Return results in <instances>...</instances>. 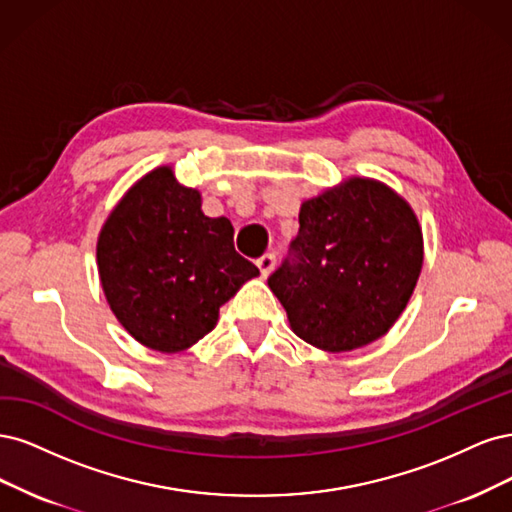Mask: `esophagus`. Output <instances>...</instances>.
<instances>
[{"label": "esophagus", "instance_id": "obj_1", "mask_svg": "<svg viewBox=\"0 0 512 512\" xmlns=\"http://www.w3.org/2000/svg\"><path fill=\"white\" fill-rule=\"evenodd\" d=\"M274 266H276V257H274L272 253H268V255H263L261 259H257V268H259V272H261L263 278H268V276L274 272Z\"/></svg>", "mask_w": 512, "mask_h": 512}]
</instances>
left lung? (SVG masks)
<instances>
[{"label": "left lung", "mask_w": 512, "mask_h": 512, "mask_svg": "<svg viewBox=\"0 0 512 512\" xmlns=\"http://www.w3.org/2000/svg\"><path fill=\"white\" fill-rule=\"evenodd\" d=\"M423 266V234L404 197L353 176L306 200L300 232L268 287L308 344L344 353L385 336Z\"/></svg>", "instance_id": "8db88e82"}]
</instances>
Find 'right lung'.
I'll use <instances>...</instances> for the list:
<instances>
[{"label":"right lung","mask_w":512,"mask_h":512,"mask_svg":"<svg viewBox=\"0 0 512 512\" xmlns=\"http://www.w3.org/2000/svg\"><path fill=\"white\" fill-rule=\"evenodd\" d=\"M97 272L110 310L140 344L178 353L212 332L219 308L255 276L234 249L229 219L202 212V195L170 166L142 176L97 238Z\"/></svg>","instance_id":"add662e5"}]
</instances>
